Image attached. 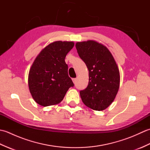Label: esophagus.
I'll use <instances>...</instances> for the list:
<instances>
[{"label": "esophagus", "instance_id": "obj_1", "mask_svg": "<svg viewBox=\"0 0 150 150\" xmlns=\"http://www.w3.org/2000/svg\"><path fill=\"white\" fill-rule=\"evenodd\" d=\"M72 81H73V83H75V82H76V81H77V79H76V78H73V79H72Z\"/></svg>", "mask_w": 150, "mask_h": 150}]
</instances>
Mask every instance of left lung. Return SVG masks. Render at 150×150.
<instances>
[{"label":"left lung","mask_w":150,"mask_h":150,"mask_svg":"<svg viewBox=\"0 0 150 150\" xmlns=\"http://www.w3.org/2000/svg\"><path fill=\"white\" fill-rule=\"evenodd\" d=\"M76 49L89 71L87 88L80 91L83 103L102 111L113 103L120 86V73L112 54L106 46L95 40L78 42Z\"/></svg>","instance_id":"1"}]
</instances>
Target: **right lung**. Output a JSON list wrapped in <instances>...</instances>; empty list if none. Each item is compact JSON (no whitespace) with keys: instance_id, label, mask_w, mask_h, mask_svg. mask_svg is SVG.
Instances as JSON below:
<instances>
[{"instance_id":"obj_1","label":"right lung","mask_w":150,"mask_h":150,"mask_svg":"<svg viewBox=\"0 0 150 150\" xmlns=\"http://www.w3.org/2000/svg\"><path fill=\"white\" fill-rule=\"evenodd\" d=\"M73 46V42L55 41L44 47L35 59L28 75V86L34 100L40 106L60 103L74 86L65 62Z\"/></svg>"}]
</instances>
